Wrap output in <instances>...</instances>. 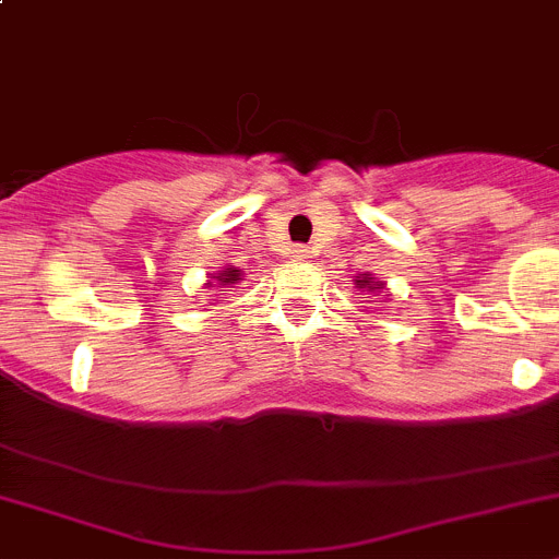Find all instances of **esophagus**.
<instances>
[{"mask_svg":"<svg viewBox=\"0 0 559 559\" xmlns=\"http://www.w3.org/2000/svg\"><path fill=\"white\" fill-rule=\"evenodd\" d=\"M292 259H298V261H309L311 259V250L304 248V245H298V248L292 250Z\"/></svg>","mask_w":559,"mask_h":559,"instance_id":"obj_1","label":"esophagus"}]
</instances>
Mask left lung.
Wrapping results in <instances>:
<instances>
[{
  "instance_id": "8db88e82",
  "label": "left lung",
  "mask_w": 559,
  "mask_h": 559,
  "mask_svg": "<svg viewBox=\"0 0 559 559\" xmlns=\"http://www.w3.org/2000/svg\"><path fill=\"white\" fill-rule=\"evenodd\" d=\"M356 286H359V289H367V292H379V289H384V284H381V281H373V278H367V275H356Z\"/></svg>"
}]
</instances>
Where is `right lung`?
<instances>
[{
  "mask_svg": "<svg viewBox=\"0 0 559 559\" xmlns=\"http://www.w3.org/2000/svg\"><path fill=\"white\" fill-rule=\"evenodd\" d=\"M211 278L217 281L219 286H230V284H236V281H242V270L225 267V270H219L217 275H211ZM209 286H211V281H209Z\"/></svg>",
  "mask_w": 559,
  "mask_h": 559,
  "instance_id": "obj_1",
  "label": "right lung"
}]
</instances>
